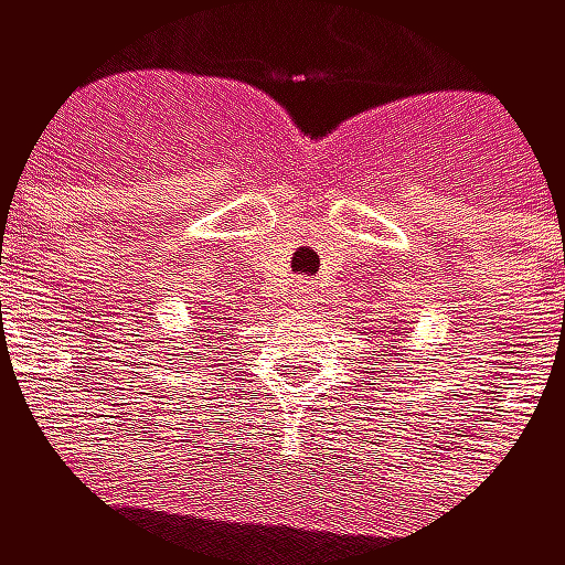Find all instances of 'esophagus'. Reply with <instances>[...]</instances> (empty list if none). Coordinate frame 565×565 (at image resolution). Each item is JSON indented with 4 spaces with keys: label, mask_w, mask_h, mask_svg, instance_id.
I'll return each instance as SVG.
<instances>
[{
    "label": "esophagus",
    "mask_w": 565,
    "mask_h": 565,
    "mask_svg": "<svg viewBox=\"0 0 565 565\" xmlns=\"http://www.w3.org/2000/svg\"><path fill=\"white\" fill-rule=\"evenodd\" d=\"M317 296H320V282H317V279H302V282L296 286V302H302V306L317 302Z\"/></svg>",
    "instance_id": "esophagus-1"
}]
</instances>
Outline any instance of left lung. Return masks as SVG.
Masks as SVG:
<instances>
[{
	"label": "left lung",
	"mask_w": 565,
	"mask_h": 565,
	"mask_svg": "<svg viewBox=\"0 0 565 565\" xmlns=\"http://www.w3.org/2000/svg\"><path fill=\"white\" fill-rule=\"evenodd\" d=\"M381 333H384V330H381ZM391 333H397V330H391ZM394 343H397V340H394Z\"/></svg>",
	"instance_id": "1"
}]
</instances>
